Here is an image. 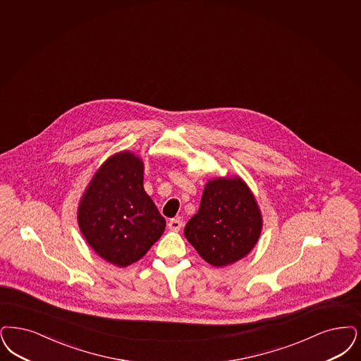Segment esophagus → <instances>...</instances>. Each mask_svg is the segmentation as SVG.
Masks as SVG:
<instances>
[{
    "label": "esophagus",
    "mask_w": 361,
    "mask_h": 361,
    "mask_svg": "<svg viewBox=\"0 0 361 361\" xmlns=\"http://www.w3.org/2000/svg\"><path fill=\"white\" fill-rule=\"evenodd\" d=\"M168 227H169L171 231H180V228L183 227V223H181L180 219H172V220H169Z\"/></svg>",
    "instance_id": "obj_1"
}]
</instances>
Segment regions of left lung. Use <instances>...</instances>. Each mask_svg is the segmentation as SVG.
<instances>
[{
    "instance_id": "1",
    "label": "left lung",
    "mask_w": 361,
    "mask_h": 361,
    "mask_svg": "<svg viewBox=\"0 0 361 361\" xmlns=\"http://www.w3.org/2000/svg\"><path fill=\"white\" fill-rule=\"evenodd\" d=\"M263 219L251 189L239 176L208 180L196 215L184 235L207 263L230 266L247 257L259 240Z\"/></svg>"
}]
</instances>
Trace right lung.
<instances>
[{"instance_id": "right-lung-1", "label": "right lung", "mask_w": 361, "mask_h": 361, "mask_svg": "<svg viewBox=\"0 0 361 361\" xmlns=\"http://www.w3.org/2000/svg\"><path fill=\"white\" fill-rule=\"evenodd\" d=\"M144 161L130 150L106 159L78 207V224L102 259L126 267L141 259L166 221L144 189Z\"/></svg>"}]
</instances>
